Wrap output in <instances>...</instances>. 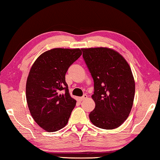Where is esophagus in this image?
<instances>
[{
	"label": "esophagus",
	"instance_id": "obj_1",
	"mask_svg": "<svg viewBox=\"0 0 160 160\" xmlns=\"http://www.w3.org/2000/svg\"><path fill=\"white\" fill-rule=\"evenodd\" d=\"M87 95H84L82 96V97L80 98V100L81 101H83V100H84L85 99H87Z\"/></svg>",
	"mask_w": 160,
	"mask_h": 160
}]
</instances>
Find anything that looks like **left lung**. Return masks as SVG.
Returning <instances> with one entry per match:
<instances>
[{
    "label": "left lung",
    "instance_id": "1",
    "mask_svg": "<svg viewBox=\"0 0 160 160\" xmlns=\"http://www.w3.org/2000/svg\"><path fill=\"white\" fill-rule=\"evenodd\" d=\"M83 59L94 82L95 108L89 119L98 128H117L127 119L135 96L130 65L121 54L108 48L82 49Z\"/></svg>",
    "mask_w": 160,
    "mask_h": 160
}]
</instances>
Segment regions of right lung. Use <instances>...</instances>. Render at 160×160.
Wrapping results in <instances>:
<instances>
[{"label":"right lung","mask_w":160,"mask_h":160,"mask_svg":"<svg viewBox=\"0 0 160 160\" xmlns=\"http://www.w3.org/2000/svg\"><path fill=\"white\" fill-rule=\"evenodd\" d=\"M81 55L79 49H53L41 54L30 69L26 84L28 106L35 122L47 132L64 128L76 106L65 74Z\"/></svg>","instance_id":"1"}]
</instances>
